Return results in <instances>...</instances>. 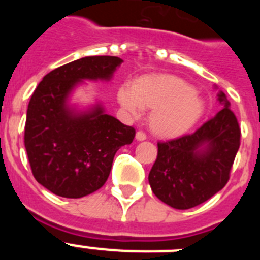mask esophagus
<instances>
[{
  "instance_id": "esophagus-1",
  "label": "esophagus",
  "mask_w": 260,
  "mask_h": 260,
  "mask_svg": "<svg viewBox=\"0 0 260 260\" xmlns=\"http://www.w3.org/2000/svg\"><path fill=\"white\" fill-rule=\"evenodd\" d=\"M135 138H137V141L142 142V141H144V139H146V138H147V135L144 134L143 132H138L137 134H135Z\"/></svg>"
}]
</instances>
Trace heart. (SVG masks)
<instances>
[{
  "label": "heart",
  "instance_id": "b5f03b06",
  "mask_svg": "<svg viewBox=\"0 0 260 260\" xmlns=\"http://www.w3.org/2000/svg\"><path fill=\"white\" fill-rule=\"evenodd\" d=\"M118 102L130 113L151 109V132L160 138H176L189 132L204 114V100L186 80L171 74L138 78L133 86L118 89Z\"/></svg>",
  "mask_w": 260,
  "mask_h": 260
}]
</instances>
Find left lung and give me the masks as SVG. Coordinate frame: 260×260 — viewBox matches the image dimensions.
<instances>
[{"instance_id": "obj_1", "label": "left lung", "mask_w": 260, "mask_h": 260, "mask_svg": "<svg viewBox=\"0 0 260 260\" xmlns=\"http://www.w3.org/2000/svg\"><path fill=\"white\" fill-rule=\"evenodd\" d=\"M219 113L192 134L157 143L148 174L153 194L176 210H189L226 185L241 143V128L224 92Z\"/></svg>"}]
</instances>
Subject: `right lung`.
<instances>
[{
  "label": "right lung",
  "mask_w": 260,
  "mask_h": 260,
  "mask_svg": "<svg viewBox=\"0 0 260 260\" xmlns=\"http://www.w3.org/2000/svg\"><path fill=\"white\" fill-rule=\"evenodd\" d=\"M122 59L91 56L48 73L31 96L24 147L35 180L53 194L82 198L109 177L117 151L130 144L135 128L104 113L100 105L77 112L68 98L83 79L109 80Z\"/></svg>",
  "instance_id": "1"
}]
</instances>
